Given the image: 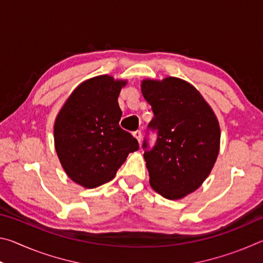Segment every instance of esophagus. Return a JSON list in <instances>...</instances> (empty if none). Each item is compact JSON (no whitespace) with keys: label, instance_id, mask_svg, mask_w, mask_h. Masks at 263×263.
<instances>
[{"label":"esophagus","instance_id":"obj_1","mask_svg":"<svg viewBox=\"0 0 263 263\" xmlns=\"http://www.w3.org/2000/svg\"><path fill=\"white\" fill-rule=\"evenodd\" d=\"M133 136H135V138H136L138 141H139V142L141 141V132L139 130H137V131L133 132Z\"/></svg>","mask_w":263,"mask_h":263}]
</instances>
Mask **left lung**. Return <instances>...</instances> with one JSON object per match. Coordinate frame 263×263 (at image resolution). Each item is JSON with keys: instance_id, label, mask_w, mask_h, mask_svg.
Returning <instances> with one entry per match:
<instances>
[{"instance_id": "left-lung-1", "label": "left lung", "mask_w": 263, "mask_h": 263, "mask_svg": "<svg viewBox=\"0 0 263 263\" xmlns=\"http://www.w3.org/2000/svg\"><path fill=\"white\" fill-rule=\"evenodd\" d=\"M141 91L154 117V146L142 142L149 184L168 199L193 193L210 174L219 153L220 128L198 90L177 78L144 80Z\"/></svg>"}]
</instances>
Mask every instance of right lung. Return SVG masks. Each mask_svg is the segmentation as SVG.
Segmentation results:
<instances>
[{
    "instance_id": "1",
    "label": "right lung",
    "mask_w": 263,
    "mask_h": 263,
    "mask_svg": "<svg viewBox=\"0 0 263 263\" xmlns=\"http://www.w3.org/2000/svg\"><path fill=\"white\" fill-rule=\"evenodd\" d=\"M125 84L108 75L87 80L57 117V154L66 174L84 188L112 180L128 153L139 148L136 138L119 126L118 96Z\"/></svg>"
}]
</instances>
